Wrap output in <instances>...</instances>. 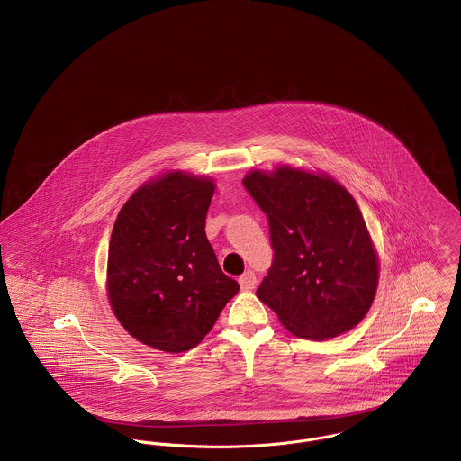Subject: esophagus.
<instances>
[{
    "label": "esophagus",
    "instance_id": "obj_1",
    "mask_svg": "<svg viewBox=\"0 0 461 461\" xmlns=\"http://www.w3.org/2000/svg\"><path fill=\"white\" fill-rule=\"evenodd\" d=\"M239 282H240V287H242V291H252L254 287H256V275L252 273L250 270L245 271L244 275L239 278Z\"/></svg>",
    "mask_w": 461,
    "mask_h": 461
}]
</instances>
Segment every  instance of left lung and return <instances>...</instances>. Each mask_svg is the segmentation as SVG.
I'll use <instances>...</instances> for the list:
<instances>
[{"label":"left lung","mask_w":461,"mask_h":461,"mask_svg":"<svg viewBox=\"0 0 461 461\" xmlns=\"http://www.w3.org/2000/svg\"><path fill=\"white\" fill-rule=\"evenodd\" d=\"M268 217L271 261L256 296L298 338H336L369 312L378 256L352 194L325 174L282 165L245 176Z\"/></svg>","instance_id":"obj_1"}]
</instances>
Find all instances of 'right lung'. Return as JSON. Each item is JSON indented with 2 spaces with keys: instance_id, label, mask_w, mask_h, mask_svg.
<instances>
[{
  "instance_id": "obj_1",
  "label": "right lung",
  "mask_w": 461,
  "mask_h": 461,
  "mask_svg": "<svg viewBox=\"0 0 461 461\" xmlns=\"http://www.w3.org/2000/svg\"><path fill=\"white\" fill-rule=\"evenodd\" d=\"M214 188L207 177L168 172L140 186L114 221L109 303L127 332L157 350L196 347L240 289L205 235Z\"/></svg>"
}]
</instances>
